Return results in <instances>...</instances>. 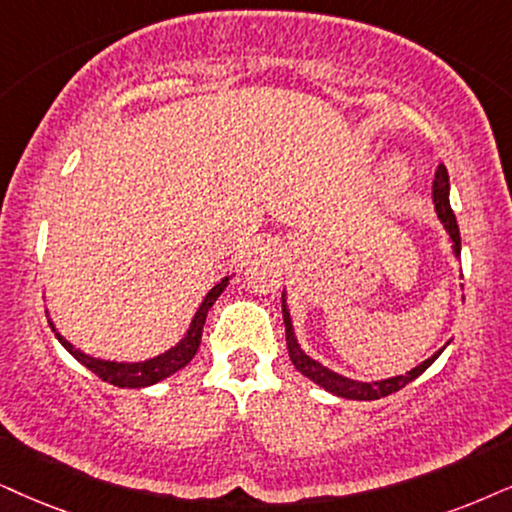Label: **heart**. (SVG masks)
<instances>
[{
  "mask_svg": "<svg viewBox=\"0 0 512 512\" xmlns=\"http://www.w3.org/2000/svg\"><path fill=\"white\" fill-rule=\"evenodd\" d=\"M387 177H390V181H394V184H401V181L406 179V170H404V165L394 163V165L390 167V172H387Z\"/></svg>",
  "mask_w": 512,
  "mask_h": 512,
  "instance_id": "heart-1",
  "label": "heart"
}]
</instances>
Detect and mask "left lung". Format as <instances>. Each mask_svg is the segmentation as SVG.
<instances>
[{
	"instance_id": "1",
	"label": "left lung",
	"mask_w": 512,
	"mask_h": 512,
	"mask_svg": "<svg viewBox=\"0 0 512 512\" xmlns=\"http://www.w3.org/2000/svg\"><path fill=\"white\" fill-rule=\"evenodd\" d=\"M432 200H435L437 217L442 219L444 229L449 231L451 243H454V252L456 255H461V231H458L456 215H454V210H451V203H449V172H446L444 165H439L435 172V181H432ZM283 323H286V345H288L290 361H293L297 371H300L302 375H307L309 380H314L316 385H321L323 390L338 394V397H345V399L371 401V399L387 397V394H392V392H399L401 387H406L411 380H416L420 373L428 371L432 361H435L444 349V347L439 349L437 354H432L430 359H425L423 364L416 366L406 375L380 380V383H359V380H352V378H345V375H340V373H333L331 368H326L323 364H319V361L307 357V354L302 352L300 345H297V340H295L293 323H290V314L286 309V300H283Z\"/></svg>"
}]
</instances>
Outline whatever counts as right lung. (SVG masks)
<instances>
[{"label": "right lung", "mask_w": 512, "mask_h": 512, "mask_svg": "<svg viewBox=\"0 0 512 512\" xmlns=\"http://www.w3.org/2000/svg\"><path fill=\"white\" fill-rule=\"evenodd\" d=\"M226 283H229V276L222 278V281H219L217 286L212 288L208 295H205L203 304L198 307V312H196V316H193L189 331H186L181 342H177L172 349H167V352L160 354V357L137 361V364H122V361H103V359L89 357V354H84V352H80V349H75L73 345H70V342L63 338L61 333H56L54 323L49 321V326H51V331L56 333L58 342H61V345L66 347L82 366H87L89 371L99 375L103 383H111L115 387H146V385L160 383V380H165L167 375L181 371V368H184L193 357H196L198 345H200V335H203V326H205V316H208L210 307L215 304L217 297L222 295Z\"/></svg>", "instance_id": "1"}]
</instances>
